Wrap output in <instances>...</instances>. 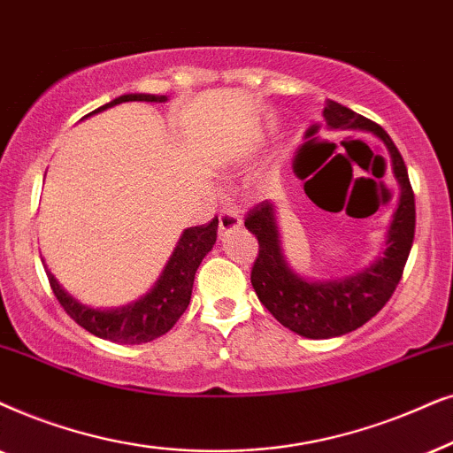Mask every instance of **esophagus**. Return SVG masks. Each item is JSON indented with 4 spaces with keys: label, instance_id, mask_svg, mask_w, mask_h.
I'll return each instance as SVG.
<instances>
[{
    "label": "esophagus",
    "instance_id": "obj_1",
    "mask_svg": "<svg viewBox=\"0 0 453 453\" xmlns=\"http://www.w3.org/2000/svg\"><path fill=\"white\" fill-rule=\"evenodd\" d=\"M242 226V215L238 213L236 209H223L219 213V234H223L236 230V227Z\"/></svg>",
    "mask_w": 453,
    "mask_h": 453
}]
</instances>
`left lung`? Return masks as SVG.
<instances>
[{
	"label": "left lung",
	"mask_w": 453,
	"mask_h": 453,
	"mask_svg": "<svg viewBox=\"0 0 453 453\" xmlns=\"http://www.w3.org/2000/svg\"><path fill=\"white\" fill-rule=\"evenodd\" d=\"M323 118L331 130H365L383 141L400 184V203L388 230L383 255L369 269L335 281H309L289 269L281 250L273 203L263 201L249 211L244 226L258 240V255L250 271L252 288L261 304L283 327L311 340L349 334L388 304L402 280L416 226L414 192L406 164L388 132L335 101H325Z\"/></svg>",
	"instance_id": "8db88e82"
}]
</instances>
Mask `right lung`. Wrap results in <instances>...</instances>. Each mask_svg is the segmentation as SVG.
Wrapping results in <instances>:
<instances>
[{"label":"right lung","instance_id":"add662e5","mask_svg":"<svg viewBox=\"0 0 453 453\" xmlns=\"http://www.w3.org/2000/svg\"><path fill=\"white\" fill-rule=\"evenodd\" d=\"M124 101H150V104H164L167 101L165 95H122L113 99L99 110L124 104ZM88 113V116H90ZM217 217L204 226H195L184 230L180 236L176 249H173L170 261H167L164 273L153 286L147 296L136 300L134 304L122 306L116 311H96L90 306H84L72 298L65 289L59 286V281L53 277L51 271H47L50 286L64 306V311L74 319V321L101 340H110L116 343H142L153 342L157 337L167 334L184 311L188 309L192 296V283L195 273L204 255L213 249L217 240Z\"/></svg>","mask_w":453,"mask_h":453}]
</instances>
